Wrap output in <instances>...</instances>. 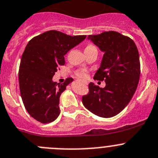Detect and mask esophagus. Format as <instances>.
Masks as SVG:
<instances>
[{"mask_svg": "<svg viewBox=\"0 0 158 158\" xmlns=\"http://www.w3.org/2000/svg\"><path fill=\"white\" fill-rule=\"evenodd\" d=\"M85 85H87V83H85Z\"/></svg>", "mask_w": 158, "mask_h": 158, "instance_id": "34e87169", "label": "esophagus"}]
</instances>
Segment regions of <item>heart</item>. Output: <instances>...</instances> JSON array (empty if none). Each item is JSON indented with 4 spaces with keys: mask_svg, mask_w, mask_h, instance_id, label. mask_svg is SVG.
Listing matches in <instances>:
<instances>
[{
    "mask_svg": "<svg viewBox=\"0 0 158 158\" xmlns=\"http://www.w3.org/2000/svg\"><path fill=\"white\" fill-rule=\"evenodd\" d=\"M96 49L94 46L92 45H88V46L85 47V51H88V50H91V49ZM76 75L78 78H80V79H86L88 77V72L87 70H79L76 72Z\"/></svg>",
    "mask_w": 158,
    "mask_h": 158,
    "instance_id": "1",
    "label": "heart"
}]
</instances>
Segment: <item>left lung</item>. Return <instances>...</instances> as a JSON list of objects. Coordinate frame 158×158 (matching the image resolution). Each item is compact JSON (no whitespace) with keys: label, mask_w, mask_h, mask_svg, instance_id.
Returning <instances> with one entry per match:
<instances>
[{"label":"left lung","mask_w":158,"mask_h":158,"mask_svg":"<svg viewBox=\"0 0 158 158\" xmlns=\"http://www.w3.org/2000/svg\"><path fill=\"white\" fill-rule=\"evenodd\" d=\"M88 39L105 52L94 79L106 85L101 88L90 83L82 103L94 115L110 118L125 109L136 91L140 75L139 52L133 40L117 31L89 35Z\"/></svg>","instance_id":"1"}]
</instances>
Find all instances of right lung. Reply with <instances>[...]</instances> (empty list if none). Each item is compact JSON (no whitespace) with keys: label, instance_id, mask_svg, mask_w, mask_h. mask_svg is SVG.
<instances>
[{"label":"right lung","instance_id":"add662e5","mask_svg":"<svg viewBox=\"0 0 158 158\" xmlns=\"http://www.w3.org/2000/svg\"><path fill=\"white\" fill-rule=\"evenodd\" d=\"M85 38L51 30L27 44L19 66V88L25 109L37 121L49 123L60 115V97L73 78H67L63 84L52 78L65 64L64 55Z\"/></svg>","mask_w":158,"mask_h":158}]
</instances>
